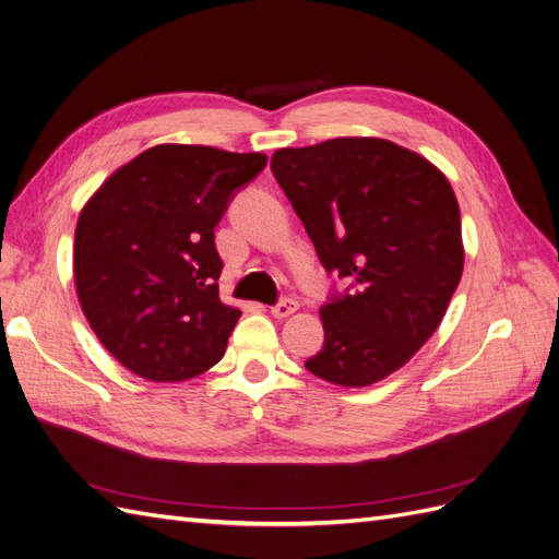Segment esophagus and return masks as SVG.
Wrapping results in <instances>:
<instances>
[{"mask_svg": "<svg viewBox=\"0 0 559 559\" xmlns=\"http://www.w3.org/2000/svg\"><path fill=\"white\" fill-rule=\"evenodd\" d=\"M296 310H298V302L292 300V298H284V300H280L277 306H275L273 310H270V312H273L275 319H286V317H292Z\"/></svg>", "mask_w": 559, "mask_h": 559, "instance_id": "esophagus-1", "label": "esophagus"}]
</instances>
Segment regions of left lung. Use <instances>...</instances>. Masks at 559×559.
I'll use <instances>...</instances> for the list:
<instances>
[{
	"label": "left lung",
	"instance_id": "8db88e82",
	"mask_svg": "<svg viewBox=\"0 0 559 559\" xmlns=\"http://www.w3.org/2000/svg\"><path fill=\"white\" fill-rule=\"evenodd\" d=\"M270 167L319 261L354 282L319 310L324 347L306 368L352 389L396 373L441 326L462 280V218L448 177L380 138L286 146Z\"/></svg>",
	"mask_w": 559,
	"mask_h": 559
}]
</instances>
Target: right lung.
Wrapping results in <instances>:
<instances>
[{"mask_svg":"<svg viewBox=\"0 0 559 559\" xmlns=\"http://www.w3.org/2000/svg\"><path fill=\"white\" fill-rule=\"evenodd\" d=\"M265 154L158 144L114 170L74 233L79 306L97 341L130 373L183 382L224 357L240 310L218 298L214 245L235 189Z\"/></svg>","mask_w":559,"mask_h":559,"instance_id":"1","label":"right lung"}]
</instances>
